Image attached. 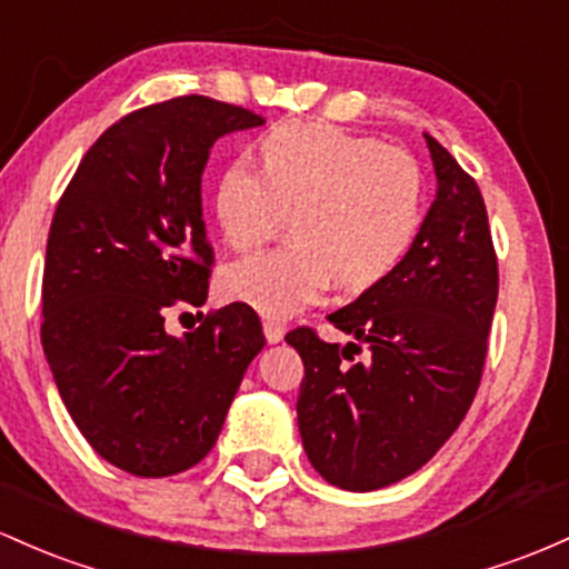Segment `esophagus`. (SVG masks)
<instances>
[{
    "instance_id": "obj_1",
    "label": "esophagus",
    "mask_w": 569,
    "mask_h": 569,
    "mask_svg": "<svg viewBox=\"0 0 569 569\" xmlns=\"http://www.w3.org/2000/svg\"><path fill=\"white\" fill-rule=\"evenodd\" d=\"M286 335V327L280 321H274V318H264V337L267 342H280Z\"/></svg>"
}]
</instances>
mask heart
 <instances>
[{
	"label": "heart",
	"instance_id": "obj_1",
	"mask_svg": "<svg viewBox=\"0 0 569 569\" xmlns=\"http://www.w3.org/2000/svg\"><path fill=\"white\" fill-rule=\"evenodd\" d=\"M259 167L232 164L213 210L234 251H256L295 216V246L229 267L223 289L272 318L380 283L413 246L423 216L418 161L332 123H280L259 140Z\"/></svg>",
	"mask_w": 569,
	"mask_h": 569
}]
</instances>
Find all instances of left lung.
Segmentation results:
<instances>
[{
	"mask_svg": "<svg viewBox=\"0 0 569 569\" xmlns=\"http://www.w3.org/2000/svg\"><path fill=\"white\" fill-rule=\"evenodd\" d=\"M437 197L405 259L329 316L346 348L313 327L286 335L302 356L297 421L323 480L372 491L408 478L440 451L483 376L499 295L483 193L432 134ZM368 346V359L355 356Z\"/></svg>",
	"mask_w": 569,
	"mask_h": 569,
	"instance_id": "obj_1",
	"label": "left lung"
}]
</instances>
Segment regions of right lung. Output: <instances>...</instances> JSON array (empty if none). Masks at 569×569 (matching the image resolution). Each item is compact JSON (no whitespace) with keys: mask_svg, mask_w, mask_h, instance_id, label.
Here are the masks:
<instances>
[{"mask_svg":"<svg viewBox=\"0 0 569 569\" xmlns=\"http://www.w3.org/2000/svg\"><path fill=\"white\" fill-rule=\"evenodd\" d=\"M240 104L186 93L99 134L61 193L42 272V351L74 427L140 478L189 470L216 446L248 365L264 348L256 310L199 313L216 253L202 221V170L221 134L261 127Z\"/></svg>","mask_w":569,"mask_h":569,"instance_id":"right-lung-1","label":"right lung"}]
</instances>
